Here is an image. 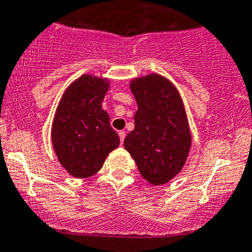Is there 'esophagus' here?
<instances>
[{
    "mask_svg": "<svg viewBox=\"0 0 252 252\" xmlns=\"http://www.w3.org/2000/svg\"><path fill=\"white\" fill-rule=\"evenodd\" d=\"M118 134H119V138H121V144H123L124 138H126V131H124V130H119Z\"/></svg>",
    "mask_w": 252,
    "mask_h": 252,
    "instance_id": "esophagus-1",
    "label": "esophagus"
}]
</instances>
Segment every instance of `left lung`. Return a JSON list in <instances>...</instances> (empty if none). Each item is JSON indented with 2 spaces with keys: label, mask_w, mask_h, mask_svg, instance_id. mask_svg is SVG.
<instances>
[{
  "label": "left lung",
  "mask_w": 252,
  "mask_h": 252,
  "mask_svg": "<svg viewBox=\"0 0 252 252\" xmlns=\"http://www.w3.org/2000/svg\"><path fill=\"white\" fill-rule=\"evenodd\" d=\"M130 91L138 110L124 148L147 182L166 184L180 173L191 147L183 100L174 84L157 73L133 79Z\"/></svg>",
  "instance_id": "1"
}]
</instances>
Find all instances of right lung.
<instances>
[{"instance_id":"right-lung-1","label":"right lung","mask_w":252,"mask_h":252,"mask_svg":"<svg viewBox=\"0 0 252 252\" xmlns=\"http://www.w3.org/2000/svg\"><path fill=\"white\" fill-rule=\"evenodd\" d=\"M108 89V79L83 74L65 89L56 110L53 149L63 168L79 179L98 173L119 145V135L102 109Z\"/></svg>"}]
</instances>
